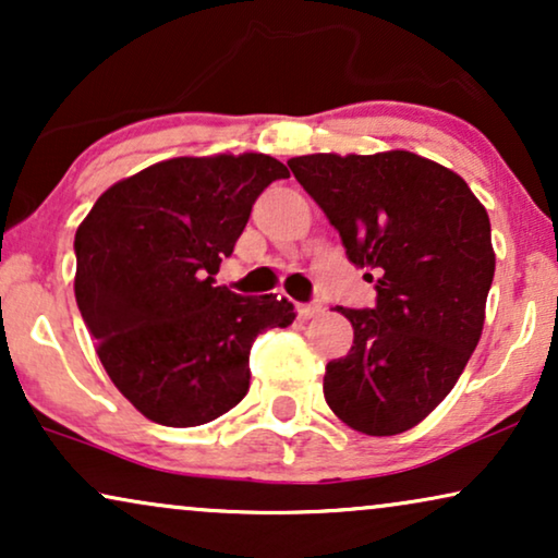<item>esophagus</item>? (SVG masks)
<instances>
[{
  "mask_svg": "<svg viewBox=\"0 0 558 558\" xmlns=\"http://www.w3.org/2000/svg\"><path fill=\"white\" fill-rule=\"evenodd\" d=\"M315 312H319V302H302L296 304V315H300L302 319H310Z\"/></svg>",
  "mask_w": 558,
  "mask_h": 558,
  "instance_id": "obj_1",
  "label": "esophagus"
}]
</instances>
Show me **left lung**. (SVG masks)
Returning <instances> with one entry per match:
<instances>
[{
  "label": "left lung",
  "instance_id": "1",
  "mask_svg": "<svg viewBox=\"0 0 558 558\" xmlns=\"http://www.w3.org/2000/svg\"><path fill=\"white\" fill-rule=\"evenodd\" d=\"M287 165L376 281L373 307H338L353 345L327 363L325 401L355 432H407L477 348L495 274L490 218L460 174L403 149Z\"/></svg>",
  "mask_w": 558,
  "mask_h": 558
}]
</instances>
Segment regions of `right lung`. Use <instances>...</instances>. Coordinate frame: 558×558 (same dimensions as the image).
I'll return each instance as SVG.
<instances>
[{
	"instance_id": "add662e5",
	"label": "right lung",
	"mask_w": 558,
	"mask_h": 558,
	"mask_svg": "<svg viewBox=\"0 0 558 558\" xmlns=\"http://www.w3.org/2000/svg\"><path fill=\"white\" fill-rule=\"evenodd\" d=\"M289 178L269 155L178 157L106 190L75 231V302L113 386L151 422L208 424L248 391L258 332L292 302L216 287L256 197Z\"/></svg>"
}]
</instances>
